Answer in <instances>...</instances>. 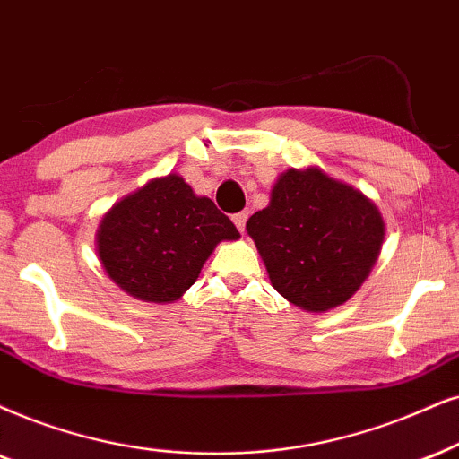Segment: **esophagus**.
Instances as JSON below:
<instances>
[{"instance_id": "esophagus-1", "label": "esophagus", "mask_w": 459, "mask_h": 459, "mask_svg": "<svg viewBox=\"0 0 459 459\" xmlns=\"http://www.w3.org/2000/svg\"><path fill=\"white\" fill-rule=\"evenodd\" d=\"M233 222H235V226H237V230H239V233H243V230H246L247 213H246V212H239V213H235V216H233Z\"/></svg>"}]
</instances>
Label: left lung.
Wrapping results in <instances>:
<instances>
[{
	"label": "left lung",
	"mask_w": 459,
	"mask_h": 459,
	"mask_svg": "<svg viewBox=\"0 0 459 459\" xmlns=\"http://www.w3.org/2000/svg\"><path fill=\"white\" fill-rule=\"evenodd\" d=\"M246 229L273 288L316 313L343 305L362 286L384 243L375 203L320 169L283 173L269 207Z\"/></svg>",
	"instance_id": "8db88e82"
}]
</instances>
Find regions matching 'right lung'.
<instances>
[{"label":"right lung","mask_w":459,"mask_h":459,"mask_svg":"<svg viewBox=\"0 0 459 459\" xmlns=\"http://www.w3.org/2000/svg\"><path fill=\"white\" fill-rule=\"evenodd\" d=\"M237 237L212 199L171 173L116 203L97 230V252L126 294L173 303L196 281L216 243Z\"/></svg>","instance_id":"obj_1"}]
</instances>
